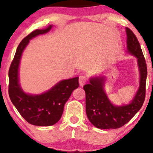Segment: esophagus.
Returning a JSON list of instances; mask_svg holds the SVG:
<instances>
[{
	"instance_id": "1",
	"label": "esophagus",
	"mask_w": 153,
	"mask_h": 153,
	"mask_svg": "<svg viewBox=\"0 0 153 153\" xmlns=\"http://www.w3.org/2000/svg\"><path fill=\"white\" fill-rule=\"evenodd\" d=\"M79 85H80V86H83L85 84V83L87 82V78L86 76H79Z\"/></svg>"
}]
</instances>
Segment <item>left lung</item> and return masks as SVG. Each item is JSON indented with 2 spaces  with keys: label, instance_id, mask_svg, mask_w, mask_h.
<instances>
[{
  "label": "left lung",
  "instance_id": "1",
  "mask_svg": "<svg viewBox=\"0 0 153 153\" xmlns=\"http://www.w3.org/2000/svg\"><path fill=\"white\" fill-rule=\"evenodd\" d=\"M127 53L137 58L139 70V87L134 97L127 104L116 106L111 103L104 90L106 79L103 76L90 79L83 86L85 92V111L88 118L99 129H117L128 123L140 110L146 97L147 66L139 41L130 29L127 28Z\"/></svg>",
  "mask_w": 153,
  "mask_h": 153
}]
</instances>
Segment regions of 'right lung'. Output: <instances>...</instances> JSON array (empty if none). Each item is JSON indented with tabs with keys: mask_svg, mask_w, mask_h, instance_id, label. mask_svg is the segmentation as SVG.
I'll use <instances>...</instances> for the list:
<instances>
[{
	"mask_svg": "<svg viewBox=\"0 0 153 153\" xmlns=\"http://www.w3.org/2000/svg\"><path fill=\"white\" fill-rule=\"evenodd\" d=\"M53 26L37 29L23 39L16 49L9 70V96L22 116L28 123L37 126H51L61 118L64 106L74 89L79 87V77L62 80L49 91L39 95L26 93L19 84V68L23 51L33 37L45 34Z\"/></svg>",
	"mask_w": 153,
	"mask_h": 153,
	"instance_id": "obj_1",
	"label": "right lung"
}]
</instances>
